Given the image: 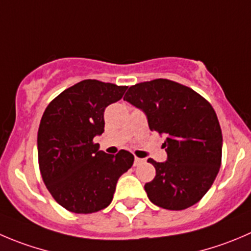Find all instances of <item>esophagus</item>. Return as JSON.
<instances>
[{
    "label": "esophagus",
    "mask_w": 251,
    "mask_h": 251,
    "mask_svg": "<svg viewBox=\"0 0 251 251\" xmlns=\"http://www.w3.org/2000/svg\"><path fill=\"white\" fill-rule=\"evenodd\" d=\"M145 163V159H140V157H135L134 159V166H139Z\"/></svg>",
    "instance_id": "1"
}]
</instances>
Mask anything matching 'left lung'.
Returning a JSON list of instances; mask_svg holds the SVG:
<instances>
[{
	"instance_id": "8db88e82",
	"label": "left lung",
	"mask_w": 251,
	"mask_h": 251,
	"mask_svg": "<svg viewBox=\"0 0 251 251\" xmlns=\"http://www.w3.org/2000/svg\"><path fill=\"white\" fill-rule=\"evenodd\" d=\"M123 100L144 112L150 130L166 137V161L148 160L156 170L144 186L150 201L170 211L197 203L222 163L223 138L213 107L192 88L166 78L130 86Z\"/></svg>"
}]
</instances>
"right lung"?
<instances>
[{
	"label": "right lung",
	"instance_id": "add662e5",
	"mask_svg": "<svg viewBox=\"0 0 251 251\" xmlns=\"http://www.w3.org/2000/svg\"><path fill=\"white\" fill-rule=\"evenodd\" d=\"M127 86L83 80L66 88L43 113L38 160L43 181L56 202L74 213H94L113 199L118 178L133 165L127 150L106 154L94 138L104 132V109Z\"/></svg>",
	"mask_w": 251,
	"mask_h": 251
}]
</instances>
